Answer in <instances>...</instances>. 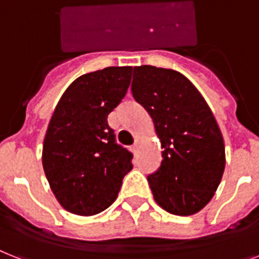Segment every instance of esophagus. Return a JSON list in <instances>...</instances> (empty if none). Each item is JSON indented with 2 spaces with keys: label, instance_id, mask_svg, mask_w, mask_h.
<instances>
[{
  "label": "esophagus",
  "instance_id": "1",
  "mask_svg": "<svg viewBox=\"0 0 259 259\" xmlns=\"http://www.w3.org/2000/svg\"><path fill=\"white\" fill-rule=\"evenodd\" d=\"M138 146H140V141L136 140V142H134V145H133V151H134V153H136V151L138 150Z\"/></svg>",
  "mask_w": 259,
  "mask_h": 259
}]
</instances>
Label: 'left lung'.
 Returning a JSON list of instances; mask_svg holds the SVG:
<instances>
[{
	"label": "left lung",
	"mask_w": 259,
	"mask_h": 259,
	"mask_svg": "<svg viewBox=\"0 0 259 259\" xmlns=\"http://www.w3.org/2000/svg\"><path fill=\"white\" fill-rule=\"evenodd\" d=\"M134 100L146 109L161 141L162 162L148 177L155 202L176 215H191L213 198L225 170L218 123L197 88L184 74L136 66Z\"/></svg>",
	"instance_id": "obj_1"
}]
</instances>
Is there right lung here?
Segmentation results:
<instances>
[{"instance_id": "add662e5", "label": "right lung", "mask_w": 259, "mask_h": 259, "mask_svg": "<svg viewBox=\"0 0 259 259\" xmlns=\"http://www.w3.org/2000/svg\"><path fill=\"white\" fill-rule=\"evenodd\" d=\"M132 66H110L73 81L46 130L42 166L65 210L94 215L114 202L133 169V154L115 142L108 115L125 97Z\"/></svg>"}]
</instances>
